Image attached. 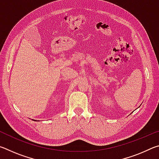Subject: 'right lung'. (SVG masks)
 <instances>
[{
  "label": "right lung",
  "instance_id": "add662e5",
  "mask_svg": "<svg viewBox=\"0 0 159 159\" xmlns=\"http://www.w3.org/2000/svg\"><path fill=\"white\" fill-rule=\"evenodd\" d=\"M35 120V121H36V120ZM37 121H38V120H37Z\"/></svg>",
  "mask_w": 159,
  "mask_h": 159
}]
</instances>
